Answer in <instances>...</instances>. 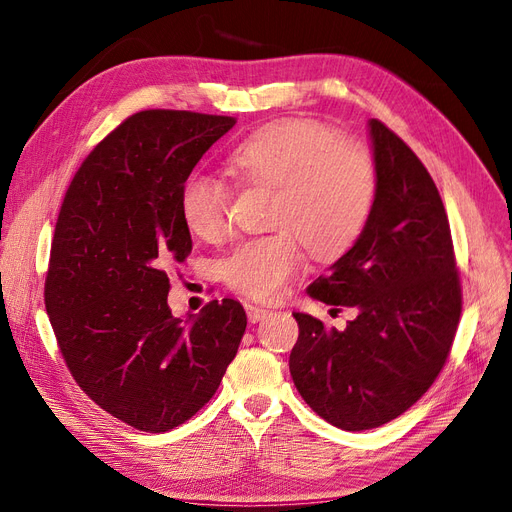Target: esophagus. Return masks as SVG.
<instances>
[{
  "instance_id": "esophagus-1",
  "label": "esophagus",
  "mask_w": 512,
  "mask_h": 512,
  "mask_svg": "<svg viewBox=\"0 0 512 512\" xmlns=\"http://www.w3.org/2000/svg\"><path fill=\"white\" fill-rule=\"evenodd\" d=\"M272 311H267L263 307H255V305H247V315H249V321L251 324H257V321L265 319L267 315H270Z\"/></svg>"
}]
</instances>
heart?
Instances as JSON below:
<instances>
[{
	"label": "heart",
	"instance_id": "1",
	"mask_svg": "<svg viewBox=\"0 0 512 512\" xmlns=\"http://www.w3.org/2000/svg\"><path fill=\"white\" fill-rule=\"evenodd\" d=\"M236 172L274 188L272 234L249 238L222 261L224 282L259 301L284 297L305 267V245L317 257L344 253L363 232L378 193L369 153L342 143L313 120H282L261 128L230 153ZM232 191L220 176L195 172L180 191L186 228L220 240L230 228Z\"/></svg>",
	"mask_w": 512,
	"mask_h": 512
}]
</instances>
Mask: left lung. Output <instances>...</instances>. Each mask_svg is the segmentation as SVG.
<instances>
[{
    "instance_id": "8db88e82",
    "label": "left lung",
    "mask_w": 512,
    "mask_h": 512,
    "mask_svg": "<svg viewBox=\"0 0 512 512\" xmlns=\"http://www.w3.org/2000/svg\"><path fill=\"white\" fill-rule=\"evenodd\" d=\"M375 193L357 238L307 292L357 309L346 330L294 313L299 340L290 375L328 423L361 432L411 409L442 371L459 328L463 292L448 215L436 182L413 149L371 120Z\"/></svg>"
}]
</instances>
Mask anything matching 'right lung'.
Instances as JSON below:
<instances>
[{
  "label": "right lung",
  "instance_id": "obj_1",
  "mask_svg": "<svg viewBox=\"0 0 512 512\" xmlns=\"http://www.w3.org/2000/svg\"><path fill=\"white\" fill-rule=\"evenodd\" d=\"M234 124L132 114L80 164L58 213L45 307L60 353L80 390L141 432H170L201 411L247 328L234 299L207 303L188 324L168 307V270L193 249L182 184Z\"/></svg>",
  "mask_w": 512,
  "mask_h": 512
}]
</instances>
